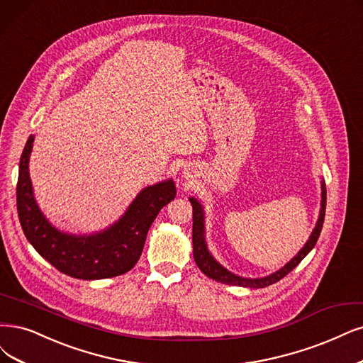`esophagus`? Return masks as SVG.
<instances>
[{
  "label": "esophagus",
  "mask_w": 363,
  "mask_h": 363,
  "mask_svg": "<svg viewBox=\"0 0 363 363\" xmlns=\"http://www.w3.org/2000/svg\"><path fill=\"white\" fill-rule=\"evenodd\" d=\"M184 173H185V172H184ZM186 174H189V173H186Z\"/></svg>",
  "instance_id": "1"
}]
</instances>
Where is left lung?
<instances>
[{
	"label": "left lung",
	"instance_id": "left-lung-1",
	"mask_svg": "<svg viewBox=\"0 0 363 363\" xmlns=\"http://www.w3.org/2000/svg\"><path fill=\"white\" fill-rule=\"evenodd\" d=\"M190 203L193 205V257L199 269L202 271L206 277L218 281L221 284L229 286H239V287H248V289H263L271 286L281 278H284L290 271H293L310 252L314 245L317 244V239L320 236L321 227L325 221V212H326V184L321 179V202H320V213L313 229L310 238L305 242V245L299 250V252L294 256L290 262H287L283 267H279L271 275L260 277V278H247L240 277L232 271L224 267L216 257L212 256L208 244H206V227H205V209L200 200L196 197H190Z\"/></svg>",
	"mask_w": 363,
	"mask_h": 363
}]
</instances>
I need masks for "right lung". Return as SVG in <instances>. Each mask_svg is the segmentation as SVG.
Listing matches in <instances>:
<instances>
[{"label":"right lung","instance_id":"right-lung-1","mask_svg":"<svg viewBox=\"0 0 363 363\" xmlns=\"http://www.w3.org/2000/svg\"><path fill=\"white\" fill-rule=\"evenodd\" d=\"M34 138L31 134L21 155L16 189L18 216L30 244L60 272L77 279L112 278L133 269L158 212L177 196L173 179L145 186L119 220L100 232H62L46 218L34 197L30 178Z\"/></svg>","mask_w":363,"mask_h":363}]
</instances>
